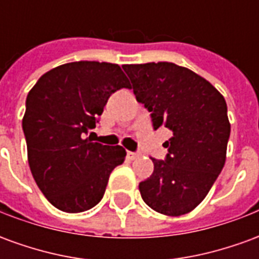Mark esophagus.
Masks as SVG:
<instances>
[{"label":"esophagus","mask_w":259,"mask_h":259,"mask_svg":"<svg viewBox=\"0 0 259 259\" xmlns=\"http://www.w3.org/2000/svg\"><path fill=\"white\" fill-rule=\"evenodd\" d=\"M140 157V152H133V151H127V158L129 159H136V158Z\"/></svg>","instance_id":"esophagus-1"}]
</instances>
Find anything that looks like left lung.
Returning <instances> with one entry per match:
<instances>
[{
	"label": "left lung",
	"instance_id": "1",
	"mask_svg": "<svg viewBox=\"0 0 259 259\" xmlns=\"http://www.w3.org/2000/svg\"><path fill=\"white\" fill-rule=\"evenodd\" d=\"M122 68L137 101L151 112L152 127L172 132L165 159L152 158L154 172L139 185L141 198L159 213L185 215L205 198L226 161V101L204 77L172 62Z\"/></svg>",
	"mask_w": 259,
	"mask_h": 259
}]
</instances>
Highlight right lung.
Masks as SVG:
<instances>
[{"mask_svg": "<svg viewBox=\"0 0 259 259\" xmlns=\"http://www.w3.org/2000/svg\"><path fill=\"white\" fill-rule=\"evenodd\" d=\"M123 87L130 83L119 65L79 61L51 69L29 91L22 120L29 166L38 189L61 211L96 206L111 172L123 163V147L85 137L111 94Z\"/></svg>", "mask_w": 259, "mask_h": 259, "instance_id": "right-lung-1", "label": "right lung"}]
</instances>
